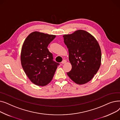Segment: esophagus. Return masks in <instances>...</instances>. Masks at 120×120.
I'll use <instances>...</instances> for the list:
<instances>
[{
	"label": "esophagus",
	"mask_w": 120,
	"mask_h": 120,
	"mask_svg": "<svg viewBox=\"0 0 120 120\" xmlns=\"http://www.w3.org/2000/svg\"><path fill=\"white\" fill-rule=\"evenodd\" d=\"M66 62H67V61L65 60H63V61L61 62V64H65Z\"/></svg>",
	"instance_id": "34e87169"
}]
</instances>
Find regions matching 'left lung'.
Returning a JSON list of instances; mask_svg holds the SVG:
<instances>
[{"label": "left lung", "mask_w": 120, "mask_h": 120, "mask_svg": "<svg viewBox=\"0 0 120 120\" xmlns=\"http://www.w3.org/2000/svg\"><path fill=\"white\" fill-rule=\"evenodd\" d=\"M72 65L67 74L75 83L84 84L90 81L101 66V50L91 34L84 30H77L63 35Z\"/></svg>", "instance_id": "obj_1"}]
</instances>
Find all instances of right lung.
<instances>
[{
  "mask_svg": "<svg viewBox=\"0 0 120 120\" xmlns=\"http://www.w3.org/2000/svg\"><path fill=\"white\" fill-rule=\"evenodd\" d=\"M56 37L34 31L25 40L21 52V62L27 76L34 84L48 85L52 79L57 66L47 47Z\"/></svg>",
  "mask_w": 120,
  "mask_h": 120,
  "instance_id": "1",
  "label": "right lung"
}]
</instances>
